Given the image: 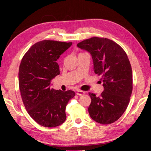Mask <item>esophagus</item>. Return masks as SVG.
Here are the masks:
<instances>
[{
  "label": "esophagus",
  "mask_w": 151,
  "mask_h": 151,
  "mask_svg": "<svg viewBox=\"0 0 151 151\" xmlns=\"http://www.w3.org/2000/svg\"><path fill=\"white\" fill-rule=\"evenodd\" d=\"M76 94H77V95L81 96V95H83V94H85V92L82 91H77L76 92Z\"/></svg>",
  "instance_id": "1"
}]
</instances>
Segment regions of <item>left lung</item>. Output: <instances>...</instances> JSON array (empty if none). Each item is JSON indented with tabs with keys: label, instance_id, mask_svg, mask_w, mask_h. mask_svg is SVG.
I'll use <instances>...</instances> for the list:
<instances>
[{
	"label": "left lung",
	"instance_id": "8db88e82",
	"mask_svg": "<svg viewBox=\"0 0 151 151\" xmlns=\"http://www.w3.org/2000/svg\"><path fill=\"white\" fill-rule=\"evenodd\" d=\"M90 52L94 71L101 76L104 91L100 96L89 93L90 116L100 124L117 121L126 111L132 91V73L127 55L121 46L106 38L92 37L77 44Z\"/></svg>",
	"mask_w": 151,
	"mask_h": 151
}]
</instances>
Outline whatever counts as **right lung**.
Here are the masks:
<instances>
[{
	"instance_id": "obj_1",
	"label": "right lung",
	"mask_w": 151,
	"mask_h": 151,
	"mask_svg": "<svg viewBox=\"0 0 151 151\" xmlns=\"http://www.w3.org/2000/svg\"><path fill=\"white\" fill-rule=\"evenodd\" d=\"M72 42L45 40L33 45L24 55L19 71V89L25 109L34 121L45 127L65 121L66 106L75 92L56 91L51 81L60 74L57 60Z\"/></svg>"
}]
</instances>
